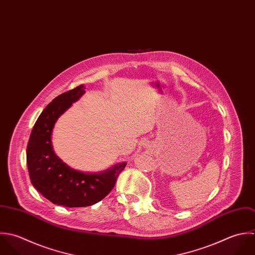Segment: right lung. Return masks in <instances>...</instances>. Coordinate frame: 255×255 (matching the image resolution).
<instances>
[{
	"label": "right lung",
	"instance_id": "right-lung-1",
	"mask_svg": "<svg viewBox=\"0 0 255 255\" xmlns=\"http://www.w3.org/2000/svg\"><path fill=\"white\" fill-rule=\"evenodd\" d=\"M85 89L79 85L53 99L35 122L26 147L27 169L33 187L51 203L68 208L88 207L103 200L127 165L121 163L99 174L83 173L67 166L53 152L54 124Z\"/></svg>",
	"mask_w": 255,
	"mask_h": 255
}]
</instances>
